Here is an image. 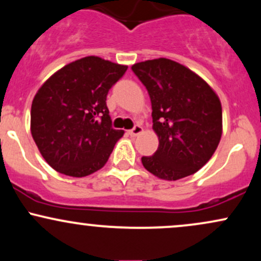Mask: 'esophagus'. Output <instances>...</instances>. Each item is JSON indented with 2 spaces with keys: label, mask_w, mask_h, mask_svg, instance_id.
<instances>
[{
  "label": "esophagus",
  "mask_w": 261,
  "mask_h": 261,
  "mask_svg": "<svg viewBox=\"0 0 261 261\" xmlns=\"http://www.w3.org/2000/svg\"><path fill=\"white\" fill-rule=\"evenodd\" d=\"M142 131H143L142 126H140V125H136V126H135L133 130L128 131V134H130L131 136H137V135H140L141 133H142Z\"/></svg>",
  "instance_id": "obj_1"
}]
</instances>
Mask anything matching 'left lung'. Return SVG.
<instances>
[{
    "mask_svg": "<svg viewBox=\"0 0 261 261\" xmlns=\"http://www.w3.org/2000/svg\"><path fill=\"white\" fill-rule=\"evenodd\" d=\"M147 89L158 145L142 157L149 173L178 180L202 168L222 136V107L216 92L199 74L173 60L160 58L133 65Z\"/></svg>",
    "mask_w": 261,
    "mask_h": 261,
    "instance_id": "obj_1",
    "label": "left lung"
}]
</instances>
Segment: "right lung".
I'll return each mask as SVG.
<instances>
[{
	"mask_svg": "<svg viewBox=\"0 0 261 261\" xmlns=\"http://www.w3.org/2000/svg\"><path fill=\"white\" fill-rule=\"evenodd\" d=\"M127 66L86 56L64 66L32 103L33 140L56 172L82 178L103 168L124 131L112 127L107 95Z\"/></svg>",
	"mask_w": 261,
	"mask_h": 261,
	"instance_id": "obj_1",
	"label": "right lung"
}]
</instances>
